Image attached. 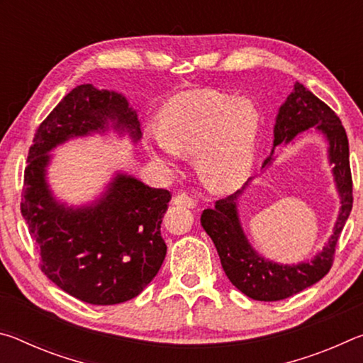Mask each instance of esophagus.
<instances>
[{
	"label": "esophagus",
	"instance_id": "obj_1",
	"mask_svg": "<svg viewBox=\"0 0 363 363\" xmlns=\"http://www.w3.org/2000/svg\"><path fill=\"white\" fill-rule=\"evenodd\" d=\"M173 205L194 208L195 206V200L192 199V196H189L187 194H177L174 199H173Z\"/></svg>",
	"mask_w": 363,
	"mask_h": 363
}]
</instances>
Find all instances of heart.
<instances>
[{"instance_id":"b5f03b06","label":"heart","mask_w":363,"mask_h":363,"mask_svg":"<svg viewBox=\"0 0 363 363\" xmlns=\"http://www.w3.org/2000/svg\"><path fill=\"white\" fill-rule=\"evenodd\" d=\"M153 150L167 160L195 157V168L214 192H230L253 169L261 115L247 99L186 91L171 97L158 113Z\"/></svg>"}]
</instances>
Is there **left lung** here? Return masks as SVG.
<instances>
[{
  "mask_svg": "<svg viewBox=\"0 0 363 363\" xmlns=\"http://www.w3.org/2000/svg\"><path fill=\"white\" fill-rule=\"evenodd\" d=\"M303 132L315 133L327 143L328 164L340 196V211L333 233L315 256L299 262L284 264L262 256L251 245L243 230L238 208L245 190L256 177H250L240 190L216 201V206L201 213V225L218 250L227 279L251 299L280 301L322 280L331 267L337 238L352 210V179L346 131L333 110L298 82L293 84V91L279 107L274 125L272 150L262 164V173L277 160L279 153H275V149L298 143L304 138L298 136Z\"/></svg>",
  "mask_w": 363,
  "mask_h": 363,
  "instance_id": "left-lung-1",
  "label": "left lung"
}]
</instances>
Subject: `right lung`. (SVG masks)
<instances>
[{
	"instance_id": "add662e5",
	"label": "right lung",
	"mask_w": 363,
	"mask_h": 363,
	"mask_svg": "<svg viewBox=\"0 0 363 363\" xmlns=\"http://www.w3.org/2000/svg\"><path fill=\"white\" fill-rule=\"evenodd\" d=\"M143 138L138 113L116 91L79 84L36 130L23 177L22 216L41 255V270L60 290L88 304L136 298L167 256L162 220L171 195L115 171L102 192L83 205L54 194L49 167L57 147L78 138Z\"/></svg>"
}]
</instances>
